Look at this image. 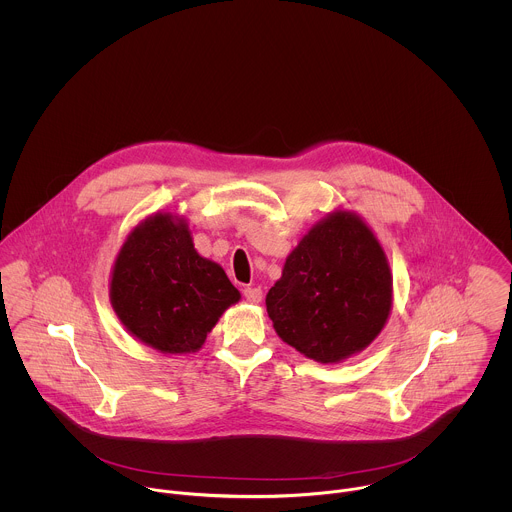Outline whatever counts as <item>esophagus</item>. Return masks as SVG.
Returning <instances> with one entry per match:
<instances>
[{"label":"esophagus","mask_w":512,"mask_h":512,"mask_svg":"<svg viewBox=\"0 0 512 512\" xmlns=\"http://www.w3.org/2000/svg\"><path fill=\"white\" fill-rule=\"evenodd\" d=\"M244 297L250 301V303H260L262 301V290L258 286H248L242 290Z\"/></svg>","instance_id":"esophagus-1"}]
</instances>
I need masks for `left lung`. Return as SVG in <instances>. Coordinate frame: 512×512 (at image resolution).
<instances>
[{
    "instance_id": "obj_1",
    "label": "left lung",
    "mask_w": 512,
    "mask_h": 512,
    "mask_svg": "<svg viewBox=\"0 0 512 512\" xmlns=\"http://www.w3.org/2000/svg\"><path fill=\"white\" fill-rule=\"evenodd\" d=\"M276 333L317 363L368 347L392 307V276L372 230L353 213L317 222L266 295Z\"/></svg>"
}]
</instances>
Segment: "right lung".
<instances>
[{
    "label": "right lung",
    "mask_w": 512,
    "mask_h": 512,
    "mask_svg": "<svg viewBox=\"0 0 512 512\" xmlns=\"http://www.w3.org/2000/svg\"><path fill=\"white\" fill-rule=\"evenodd\" d=\"M112 307L149 347L195 353L222 311L240 299L219 264L197 254L183 220L159 213L124 242L112 272Z\"/></svg>",
    "instance_id": "1"
}]
</instances>
